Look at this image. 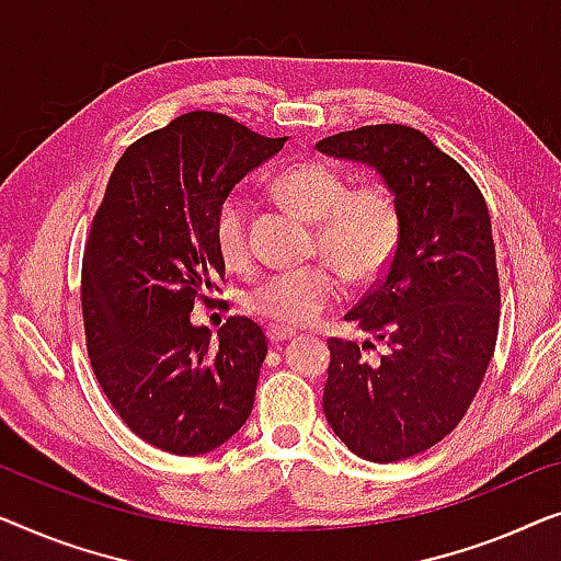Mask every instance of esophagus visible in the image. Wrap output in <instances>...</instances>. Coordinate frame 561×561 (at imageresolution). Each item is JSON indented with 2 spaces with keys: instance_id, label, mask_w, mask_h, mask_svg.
<instances>
[{
  "instance_id": "obj_1",
  "label": "esophagus",
  "mask_w": 561,
  "mask_h": 561,
  "mask_svg": "<svg viewBox=\"0 0 561 561\" xmlns=\"http://www.w3.org/2000/svg\"><path fill=\"white\" fill-rule=\"evenodd\" d=\"M291 335H295V328H287V325H270V328H266V337H270L272 343H284Z\"/></svg>"
}]
</instances>
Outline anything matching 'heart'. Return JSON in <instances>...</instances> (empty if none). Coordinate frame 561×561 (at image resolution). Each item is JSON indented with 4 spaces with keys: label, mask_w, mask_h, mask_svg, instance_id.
I'll use <instances>...</instances> for the list:
<instances>
[{
    "label": "heart",
    "mask_w": 561,
    "mask_h": 561,
    "mask_svg": "<svg viewBox=\"0 0 561 561\" xmlns=\"http://www.w3.org/2000/svg\"><path fill=\"white\" fill-rule=\"evenodd\" d=\"M272 187L305 218L318 220L314 251L333 259L353 282L378 277L397 254L401 208L389 185L368 180L348 187V180L328 162L302 160L279 170ZM213 239L228 266L251 262L249 205L243 195L231 193L220 201ZM334 265L318 262L270 274L251 289V310L282 325H305L320 318L343 295V277Z\"/></svg>",
    "instance_id": "b5f03b06"
}]
</instances>
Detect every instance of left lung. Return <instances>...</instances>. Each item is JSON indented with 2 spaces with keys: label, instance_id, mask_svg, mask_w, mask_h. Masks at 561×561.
Here are the masks:
<instances>
[{
  "label": "left lung",
  "instance_id": "left-lung-1",
  "mask_svg": "<svg viewBox=\"0 0 561 561\" xmlns=\"http://www.w3.org/2000/svg\"><path fill=\"white\" fill-rule=\"evenodd\" d=\"M318 149L374 168L401 208L397 254L345 314L385 353L330 337L322 409L363 460H407L460 424L493 358L501 289L491 216L462 164L412 126H360Z\"/></svg>",
  "mask_w": 561,
  "mask_h": 561
}]
</instances>
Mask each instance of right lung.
Returning <instances> with one entry per match:
<instances>
[{"instance_id": "1", "label": "right lung", "mask_w": 561, "mask_h": 561, "mask_svg": "<svg viewBox=\"0 0 561 561\" xmlns=\"http://www.w3.org/2000/svg\"><path fill=\"white\" fill-rule=\"evenodd\" d=\"M284 141L226 114L178 116L126 147L91 220L81 305L93 374L126 427L164 453H210L254 407L264 330L233 314L210 341L191 312L226 274L220 201Z\"/></svg>"}]
</instances>
